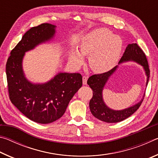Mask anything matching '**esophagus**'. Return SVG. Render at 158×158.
<instances>
[{
	"label": "esophagus",
	"mask_w": 158,
	"mask_h": 158,
	"mask_svg": "<svg viewBox=\"0 0 158 158\" xmlns=\"http://www.w3.org/2000/svg\"><path fill=\"white\" fill-rule=\"evenodd\" d=\"M82 79H83V84H84V85H86V84H87L88 77H87V76H83Z\"/></svg>",
	"instance_id": "esophagus-1"
}]
</instances>
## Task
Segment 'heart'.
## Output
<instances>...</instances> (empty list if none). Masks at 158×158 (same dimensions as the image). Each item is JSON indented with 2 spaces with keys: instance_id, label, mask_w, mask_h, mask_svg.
I'll return each mask as SVG.
<instances>
[{
  "instance_id": "obj_1",
  "label": "heart",
  "mask_w": 158,
  "mask_h": 158,
  "mask_svg": "<svg viewBox=\"0 0 158 158\" xmlns=\"http://www.w3.org/2000/svg\"><path fill=\"white\" fill-rule=\"evenodd\" d=\"M123 48L122 39L106 28L93 30L83 37L79 51L74 49L69 60L74 66L79 67L84 62L83 56H89V65L95 73H104L116 65Z\"/></svg>"
}]
</instances>
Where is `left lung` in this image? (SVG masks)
<instances>
[{
  "label": "left lung",
  "mask_w": 158,
  "mask_h": 158,
  "mask_svg": "<svg viewBox=\"0 0 158 158\" xmlns=\"http://www.w3.org/2000/svg\"><path fill=\"white\" fill-rule=\"evenodd\" d=\"M127 61H134V62L137 63L143 66L147 77L146 85H148L150 77V69L148 60H147L145 53L137 43L127 45L118 64L127 62ZM118 67V65H116L111 70L105 73L93 74L89 77L87 81L88 85H89L90 89L93 90V98L89 102L90 110L92 114L102 121L111 123H112L121 122L130 117L139 109L143 99V98L139 102L137 103L136 105L123 109V110H114L106 105L102 97L104 87L109 79L110 78V77L116 70Z\"/></svg>",
  "instance_id": "left-lung-1"
}]
</instances>
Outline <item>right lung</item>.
I'll return each instance as SVG.
<instances>
[{"label":"right lung","instance_id":"obj_1","mask_svg":"<svg viewBox=\"0 0 158 158\" xmlns=\"http://www.w3.org/2000/svg\"><path fill=\"white\" fill-rule=\"evenodd\" d=\"M56 27L46 23L29 29L11 51L6 63L10 101L28 118L41 124L62 117L69 101L82 85L79 73H59L44 84H33L26 78L22 68L25 53L51 40Z\"/></svg>","mask_w":158,"mask_h":158}]
</instances>
